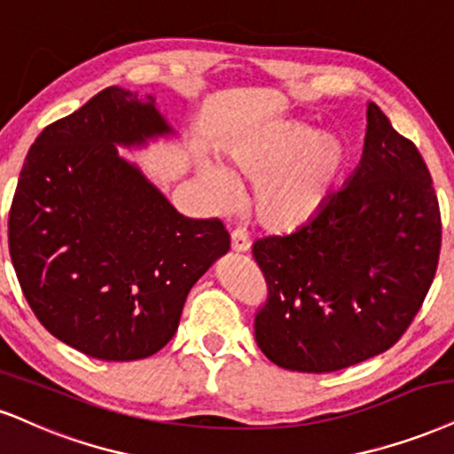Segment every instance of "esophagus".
<instances>
[{
  "mask_svg": "<svg viewBox=\"0 0 454 454\" xmlns=\"http://www.w3.org/2000/svg\"><path fill=\"white\" fill-rule=\"evenodd\" d=\"M231 250L233 253H248L250 250V239L242 229H236V231H231Z\"/></svg>",
  "mask_w": 454,
  "mask_h": 454,
  "instance_id": "34e87169",
  "label": "esophagus"
}]
</instances>
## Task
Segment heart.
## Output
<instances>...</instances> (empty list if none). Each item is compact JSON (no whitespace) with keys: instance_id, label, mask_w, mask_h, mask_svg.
Instances as JSON below:
<instances>
[{"instance_id":"heart-1","label":"heart","mask_w":454,"mask_h":454,"mask_svg":"<svg viewBox=\"0 0 454 454\" xmlns=\"http://www.w3.org/2000/svg\"><path fill=\"white\" fill-rule=\"evenodd\" d=\"M345 160V145L334 134L282 124L265 137L229 147L225 170L206 164L201 178L221 200L233 193V183L256 184V221L270 231L288 233L322 210L343 175Z\"/></svg>"}]
</instances>
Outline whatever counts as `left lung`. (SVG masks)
<instances>
[{"label": "left lung", "mask_w": 454, "mask_h": 454, "mask_svg": "<svg viewBox=\"0 0 454 454\" xmlns=\"http://www.w3.org/2000/svg\"><path fill=\"white\" fill-rule=\"evenodd\" d=\"M357 170L288 236L256 239L267 282L254 337L273 364L334 372L383 354L421 309L440 261L432 175L377 105Z\"/></svg>", "instance_id": "left-lung-1"}]
</instances>
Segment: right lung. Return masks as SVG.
<instances>
[{
	"label": "right lung",
	"instance_id": "add662e5",
	"mask_svg": "<svg viewBox=\"0 0 454 454\" xmlns=\"http://www.w3.org/2000/svg\"><path fill=\"white\" fill-rule=\"evenodd\" d=\"M172 128L155 98L105 88L31 145L8 246L27 303L56 339L107 362L175 337L189 290L229 250L218 218H187L117 155Z\"/></svg>",
	"mask_w": 454,
	"mask_h": 454
}]
</instances>
